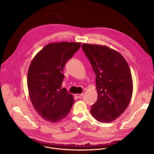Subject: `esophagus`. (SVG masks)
<instances>
[{
  "label": "esophagus",
  "instance_id": "34e87169",
  "mask_svg": "<svg viewBox=\"0 0 154 154\" xmlns=\"http://www.w3.org/2000/svg\"><path fill=\"white\" fill-rule=\"evenodd\" d=\"M83 95V94H76L75 95V96L77 97V98H81V97Z\"/></svg>",
  "mask_w": 154,
  "mask_h": 154
}]
</instances>
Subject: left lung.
<instances>
[{"mask_svg": "<svg viewBox=\"0 0 154 154\" xmlns=\"http://www.w3.org/2000/svg\"><path fill=\"white\" fill-rule=\"evenodd\" d=\"M82 48L95 74L98 98L91 113L100 122H111L126 109L132 98L129 66L121 54L107 46L83 44Z\"/></svg>", "mask_w": 154, "mask_h": 154, "instance_id": "1", "label": "left lung"}]
</instances>
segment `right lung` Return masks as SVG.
Instances as JSON below:
<instances>
[{
  "label": "right lung",
  "instance_id": "add662e5",
  "mask_svg": "<svg viewBox=\"0 0 154 154\" xmlns=\"http://www.w3.org/2000/svg\"><path fill=\"white\" fill-rule=\"evenodd\" d=\"M81 44L50 43L38 52L31 63L27 76L30 100L37 113L48 122L62 120L72 107V95L66 88H61L65 78L63 71Z\"/></svg>",
  "mask_w": 154,
  "mask_h": 154
}]
</instances>
